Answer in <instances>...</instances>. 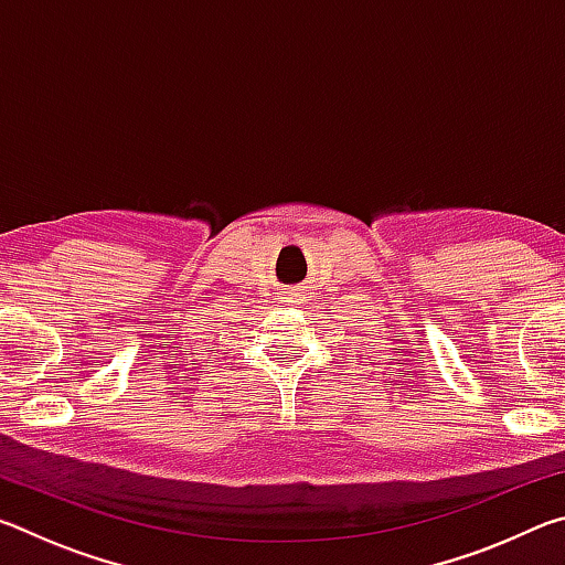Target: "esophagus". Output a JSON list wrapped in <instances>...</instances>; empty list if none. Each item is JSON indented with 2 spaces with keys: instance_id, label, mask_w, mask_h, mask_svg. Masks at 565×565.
Instances as JSON below:
<instances>
[{
  "instance_id": "obj_1",
  "label": "esophagus",
  "mask_w": 565,
  "mask_h": 565,
  "mask_svg": "<svg viewBox=\"0 0 565 565\" xmlns=\"http://www.w3.org/2000/svg\"><path fill=\"white\" fill-rule=\"evenodd\" d=\"M286 299H289V303H301V294H289Z\"/></svg>"
}]
</instances>
